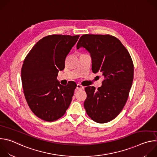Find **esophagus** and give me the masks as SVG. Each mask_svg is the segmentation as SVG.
<instances>
[{"label": "esophagus", "instance_id": "esophagus-1", "mask_svg": "<svg viewBox=\"0 0 157 157\" xmlns=\"http://www.w3.org/2000/svg\"><path fill=\"white\" fill-rule=\"evenodd\" d=\"M76 89H79V90H80V89H84V86H82V85H81L79 84H78L77 86H76Z\"/></svg>", "mask_w": 157, "mask_h": 157}]
</instances>
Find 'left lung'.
<instances>
[{
	"label": "left lung",
	"instance_id": "obj_1",
	"mask_svg": "<svg viewBox=\"0 0 157 157\" xmlns=\"http://www.w3.org/2000/svg\"><path fill=\"white\" fill-rule=\"evenodd\" d=\"M81 47L91 55L93 72L104 77L98 90L85 87L86 112L96 122H108L120 114L127 101L133 79L132 58L121 41L110 35H83L77 44V49Z\"/></svg>",
	"mask_w": 157,
	"mask_h": 157
}]
</instances>
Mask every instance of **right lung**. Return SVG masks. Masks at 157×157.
I'll return each mask as SVG.
<instances>
[{"label":"right lung","mask_w":157,"mask_h":157,"mask_svg":"<svg viewBox=\"0 0 157 157\" xmlns=\"http://www.w3.org/2000/svg\"><path fill=\"white\" fill-rule=\"evenodd\" d=\"M79 35H50L40 40L25 57L21 70L22 87L27 104L40 119L53 122L69 107L76 84L63 86L57 80L65 59Z\"/></svg>","instance_id":"add662e5"}]
</instances>
